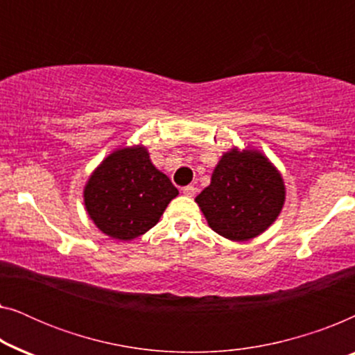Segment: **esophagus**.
Wrapping results in <instances>:
<instances>
[{
	"label": "esophagus",
	"mask_w": 355,
	"mask_h": 355,
	"mask_svg": "<svg viewBox=\"0 0 355 355\" xmlns=\"http://www.w3.org/2000/svg\"><path fill=\"white\" fill-rule=\"evenodd\" d=\"M182 193L186 197H193L197 193V189L193 186H186V187H182Z\"/></svg>",
	"instance_id": "34e87169"
}]
</instances>
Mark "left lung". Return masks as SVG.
Wrapping results in <instances>:
<instances>
[{"mask_svg": "<svg viewBox=\"0 0 355 355\" xmlns=\"http://www.w3.org/2000/svg\"><path fill=\"white\" fill-rule=\"evenodd\" d=\"M284 182L257 150L232 148L211 174L196 202L208 226L230 241H249L273 225L284 205Z\"/></svg>", "mask_w": 355, "mask_h": 355, "instance_id": "1", "label": "left lung"}]
</instances>
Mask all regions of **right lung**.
I'll return each mask as SVG.
<instances>
[{"label":"right lung","instance_id":"1","mask_svg":"<svg viewBox=\"0 0 355 355\" xmlns=\"http://www.w3.org/2000/svg\"><path fill=\"white\" fill-rule=\"evenodd\" d=\"M178 193L150 162L147 148L137 145L116 150L101 162L84 189V202L100 231L132 241L157 225Z\"/></svg>","mask_w":355,"mask_h":355}]
</instances>
